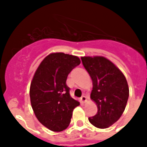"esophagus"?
<instances>
[{
  "mask_svg": "<svg viewBox=\"0 0 147 147\" xmlns=\"http://www.w3.org/2000/svg\"><path fill=\"white\" fill-rule=\"evenodd\" d=\"M80 100H81V102H82V103H85V101L87 100V97L85 96V95H83V96L81 98Z\"/></svg>",
  "mask_w": 147,
  "mask_h": 147,
  "instance_id": "34e87169",
  "label": "esophagus"
}]
</instances>
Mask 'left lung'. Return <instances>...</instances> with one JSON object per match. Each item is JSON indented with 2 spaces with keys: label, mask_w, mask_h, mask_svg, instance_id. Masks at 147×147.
Instances as JSON below:
<instances>
[{
  "label": "left lung",
  "mask_w": 147,
  "mask_h": 147,
  "mask_svg": "<svg viewBox=\"0 0 147 147\" xmlns=\"http://www.w3.org/2000/svg\"><path fill=\"white\" fill-rule=\"evenodd\" d=\"M81 59L92 79L91 98L98 106L97 114L88 120L98 128L109 127L121 117L127 103L129 88L127 79L118 68L106 58Z\"/></svg>",
  "instance_id": "1"
}]
</instances>
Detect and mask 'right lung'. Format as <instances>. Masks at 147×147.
<instances>
[{"label":"right lung","instance_id":"obj_1","mask_svg":"<svg viewBox=\"0 0 147 147\" xmlns=\"http://www.w3.org/2000/svg\"><path fill=\"white\" fill-rule=\"evenodd\" d=\"M77 56L62 53L47 55L38 67L30 85L31 105L38 121L50 130L68 127L72 111L80 103L71 98L68 75L80 64Z\"/></svg>","mask_w":147,"mask_h":147}]
</instances>
